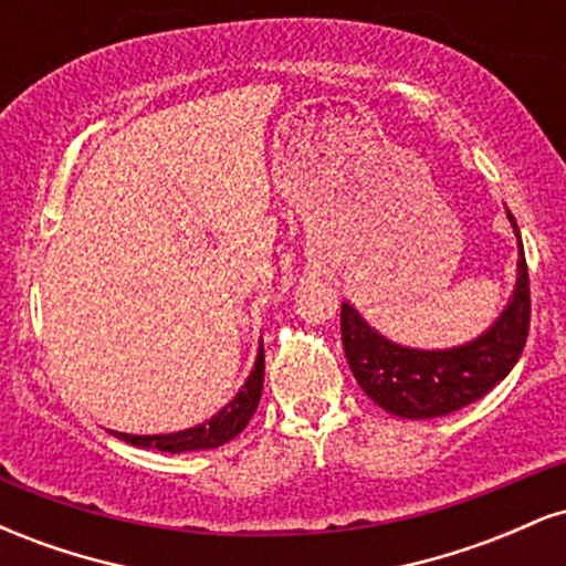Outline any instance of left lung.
I'll return each mask as SVG.
<instances>
[{
  "instance_id": "8db88e82",
  "label": "left lung",
  "mask_w": 566,
  "mask_h": 566,
  "mask_svg": "<svg viewBox=\"0 0 566 566\" xmlns=\"http://www.w3.org/2000/svg\"><path fill=\"white\" fill-rule=\"evenodd\" d=\"M511 218L518 237L516 220ZM530 274L518 237V279L509 308L479 340L450 350H412L380 337L343 303L340 335L350 373L375 405L409 420L441 418L490 394L522 356L530 335Z\"/></svg>"
}]
</instances>
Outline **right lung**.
<instances>
[{
    "label": "right lung",
    "instance_id": "1",
    "mask_svg": "<svg viewBox=\"0 0 566 566\" xmlns=\"http://www.w3.org/2000/svg\"><path fill=\"white\" fill-rule=\"evenodd\" d=\"M263 369H265V359H263V343H261L255 369L250 373V378H247L242 391L233 396L231 405H226L218 415H212L207 423L186 428V431H178V433H157V437H129V433H116V431L112 433L116 439L129 441V444L135 447H157L161 452L212 450V447L226 444V441H231L237 433H242L244 426L250 423L252 415H255L258 401H261V391H263Z\"/></svg>",
    "mask_w": 566,
    "mask_h": 566
}]
</instances>
